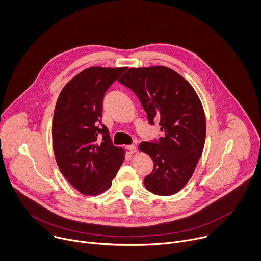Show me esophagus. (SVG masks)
I'll return each instance as SVG.
<instances>
[{"label": "esophagus", "mask_w": 261, "mask_h": 261, "mask_svg": "<svg viewBox=\"0 0 261 261\" xmlns=\"http://www.w3.org/2000/svg\"><path fill=\"white\" fill-rule=\"evenodd\" d=\"M126 148L130 152V154H134L136 153V145L131 144V145H126Z\"/></svg>", "instance_id": "34e87169"}]
</instances>
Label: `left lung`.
<instances>
[{
	"label": "left lung",
	"instance_id": "8db88e82",
	"mask_svg": "<svg viewBox=\"0 0 261 261\" xmlns=\"http://www.w3.org/2000/svg\"><path fill=\"white\" fill-rule=\"evenodd\" d=\"M138 97L148 122L164 132L156 142L142 141L138 150L154 161L145 188L157 195L177 193L189 181L202 155L206 123L201 101L193 87L165 66L130 68L119 80Z\"/></svg>",
	"mask_w": 261,
	"mask_h": 261
}]
</instances>
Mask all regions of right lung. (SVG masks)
I'll return each mask as SVG.
<instances>
[{
    "label": "right lung",
    "instance_id": "right-lung-1",
    "mask_svg": "<svg viewBox=\"0 0 261 261\" xmlns=\"http://www.w3.org/2000/svg\"><path fill=\"white\" fill-rule=\"evenodd\" d=\"M127 67H90L62 89L53 119V148L66 179L81 193L99 195L110 188L125 159L99 122L103 98ZM102 139H98V135Z\"/></svg>",
    "mask_w": 261,
    "mask_h": 261
}]
</instances>
